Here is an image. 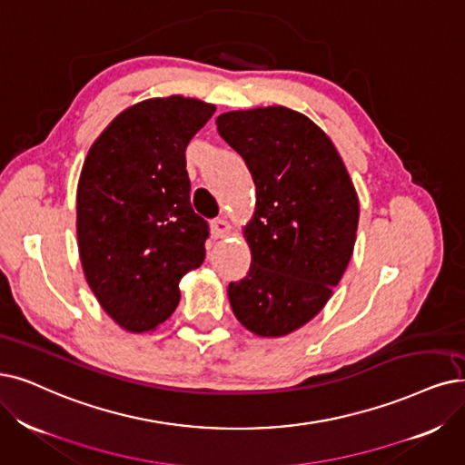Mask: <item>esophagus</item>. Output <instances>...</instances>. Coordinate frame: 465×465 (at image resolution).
<instances>
[{
	"label": "esophagus",
	"instance_id": "34e87169",
	"mask_svg": "<svg viewBox=\"0 0 465 465\" xmlns=\"http://www.w3.org/2000/svg\"><path fill=\"white\" fill-rule=\"evenodd\" d=\"M212 234L213 238H225L231 234V223L225 217L212 221Z\"/></svg>",
	"mask_w": 465,
	"mask_h": 465
}]
</instances>
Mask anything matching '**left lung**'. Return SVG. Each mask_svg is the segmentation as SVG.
<instances>
[{"instance_id":"1","label":"left lung","mask_w":465,"mask_h":465,"mask_svg":"<svg viewBox=\"0 0 465 465\" xmlns=\"http://www.w3.org/2000/svg\"><path fill=\"white\" fill-rule=\"evenodd\" d=\"M215 124L255 183L244 227L252 265L229 284V302L255 336H286L317 317L340 284L355 248L359 196L330 137L295 110H232Z\"/></svg>"}]
</instances>
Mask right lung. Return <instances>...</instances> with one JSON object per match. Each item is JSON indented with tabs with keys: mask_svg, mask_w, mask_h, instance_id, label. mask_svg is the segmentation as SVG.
I'll list each match as a JSON object with an SVG mask.
<instances>
[{
	"mask_svg": "<svg viewBox=\"0 0 465 465\" xmlns=\"http://www.w3.org/2000/svg\"><path fill=\"white\" fill-rule=\"evenodd\" d=\"M215 106L181 95L125 108L91 144L78 181L85 281L127 331L154 330L179 303V281L206 257L208 223L191 206L184 151Z\"/></svg>",
	"mask_w": 465,
	"mask_h": 465,
	"instance_id": "right-lung-1",
	"label": "right lung"
}]
</instances>
